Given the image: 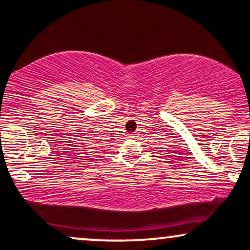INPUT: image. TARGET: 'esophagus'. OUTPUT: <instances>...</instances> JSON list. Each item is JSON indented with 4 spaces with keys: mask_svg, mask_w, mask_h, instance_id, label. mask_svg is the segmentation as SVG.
<instances>
[{
    "mask_svg": "<svg viewBox=\"0 0 250 250\" xmlns=\"http://www.w3.org/2000/svg\"><path fill=\"white\" fill-rule=\"evenodd\" d=\"M129 136H130V137H134V134H131V135H129Z\"/></svg>",
    "mask_w": 250,
    "mask_h": 250,
    "instance_id": "1",
    "label": "esophagus"
}]
</instances>
